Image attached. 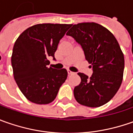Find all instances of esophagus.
<instances>
[{"label":"esophagus","mask_w":133,"mask_h":133,"mask_svg":"<svg viewBox=\"0 0 133 133\" xmlns=\"http://www.w3.org/2000/svg\"><path fill=\"white\" fill-rule=\"evenodd\" d=\"M67 72H68V74L69 75H72L74 72H72L71 70H69V69H67Z\"/></svg>","instance_id":"esophagus-1"}]
</instances>
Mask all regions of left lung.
<instances>
[{"mask_svg":"<svg viewBox=\"0 0 133 133\" xmlns=\"http://www.w3.org/2000/svg\"><path fill=\"white\" fill-rule=\"evenodd\" d=\"M81 46L93 73L89 78L78 72L81 81L74 89L80 104L98 107L112 99L120 88L124 58L115 36L96 23L75 24L66 33Z\"/></svg>","mask_w":133,"mask_h":133,"instance_id":"8db88e82","label":"left lung"}]
</instances>
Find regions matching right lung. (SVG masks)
Wrapping results in <instances>:
<instances>
[{
	"label": "right lung",
	"instance_id": "right-lung-1",
	"mask_svg": "<svg viewBox=\"0 0 133 133\" xmlns=\"http://www.w3.org/2000/svg\"><path fill=\"white\" fill-rule=\"evenodd\" d=\"M72 24L41 23L19 35L13 46L14 78L23 95L37 104H47L56 98L67 78L66 69L48 67L49 57L55 60L60 40Z\"/></svg>",
	"mask_w": 133,
	"mask_h": 133
}]
</instances>
